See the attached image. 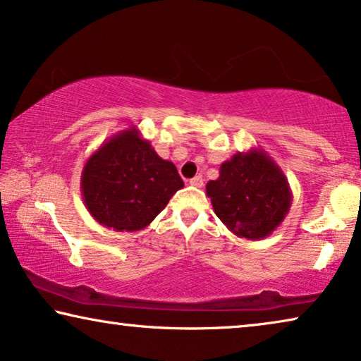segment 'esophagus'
Masks as SVG:
<instances>
[{"label":"esophagus","instance_id":"obj_1","mask_svg":"<svg viewBox=\"0 0 361 361\" xmlns=\"http://www.w3.org/2000/svg\"><path fill=\"white\" fill-rule=\"evenodd\" d=\"M190 185H191V186H195V188H201V186L204 185L202 176H201V175H197V176H195V178H191V180H190Z\"/></svg>","mask_w":361,"mask_h":361}]
</instances>
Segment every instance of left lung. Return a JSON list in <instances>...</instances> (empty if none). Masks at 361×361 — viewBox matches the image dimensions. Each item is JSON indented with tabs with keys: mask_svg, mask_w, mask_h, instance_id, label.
Masks as SVG:
<instances>
[{
	"mask_svg": "<svg viewBox=\"0 0 361 361\" xmlns=\"http://www.w3.org/2000/svg\"><path fill=\"white\" fill-rule=\"evenodd\" d=\"M214 212L240 238H267L292 206L287 176L266 150L251 147L220 165L219 178L206 185Z\"/></svg>",
	"mask_w": 361,
	"mask_h": 361,
	"instance_id": "left-lung-1",
	"label": "left lung"
}]
</instances>
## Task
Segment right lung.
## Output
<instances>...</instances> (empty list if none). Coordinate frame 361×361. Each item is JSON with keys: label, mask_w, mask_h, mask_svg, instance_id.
Listing matches in <instances>:
<instances>
[{"label": "right lung", "mask_w": 361, "mask_h": 361, "mask_svg": "<svg viewBox=\"0 0 361 361\" xmlns=\"http://www.w3.org/2000/svg\"><path fill=\"white\" fill-rule=\"evenodd\" d=\"M183 186L176 166L159 157L136 126L106 139L80 175L89 214L116 232L146 228Z\"/></svg>", "instance_id": "add662e5"}]
</instances>
